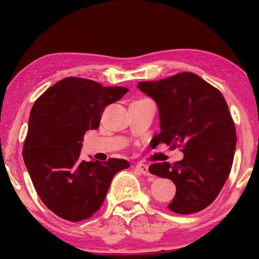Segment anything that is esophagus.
Returning a JSON list of instances; mask_svg holds the SVG:
<instances>
[{
  "label": "esophagus",
  "instance_id": "34e87169",
  "mask_svg": "<svg viewBox=\"0 0 259 259\" xmlns=\"http://www.w3.org/2000/svg\"><path fill=\"white\" fill-rule=\"evenodd\" d=\"M136 169H137L140 174H143L144 176H148V175H150V172H148V165L147 164L138 163L137 165H136Z\"/></svg>",
  "mask_w": 259,
  "mask_h": 259
}]
</instances>
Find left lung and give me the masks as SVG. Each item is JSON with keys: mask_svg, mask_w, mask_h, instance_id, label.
Returning <instances> with one entry per match:
<instances>
[{"mask_svg": "<svg viewBox=\"0 0 259 259\" xmlns=\"http://www.w3.org/2000/svg\"><path fill=\"white\" fill-rule=\"evenodd\" d=\"M138 89L159 108L161 131L155 142L183 146L182 161L154 163L148 169L176 185L168 208L182 214L207 208L224 186L235 153V126L224 97L203 78L186 72L139 82Z\"/></svg>", "mask_w": 259, "mask_h": 259, "instance_id": "left-lung-1", "label": "left lung"}]
</instances>
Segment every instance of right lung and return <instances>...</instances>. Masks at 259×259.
Wrapping results in <instances>:
<instances>
[{"mask_svg": "<svg viewBox=\"0 0 259 259\" xmlns=\"http://www.w3.org/2000/svg\"><path fill=\"white\" fill-rule=\"evenodd\" d=\"M81 77L50 87L33 105L24 144V162L48 208L69 222L93 216L102 207L113 177L126 160L82 161L83 136L97 129L105 107L128 93Z\"/></svg>", "mask_w": 259, "mask_h": 259, "instance_id": "add662e5", "label": "right lung"}]
</instances>
